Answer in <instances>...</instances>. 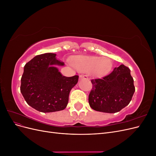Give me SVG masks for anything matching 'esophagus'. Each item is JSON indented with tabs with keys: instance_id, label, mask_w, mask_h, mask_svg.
<instances>
[{
	"instance_id": "1",
	"label": "esophagus",
	"mask_w": 156,
	"mask_h": 156,
	"mask_svg": "<svg viewBox=\"0 0 156 156\" xmlns=\"http://www.w3.org/2000/svg\"><path fill=\"white\" fill-rule=\"evenodd\" d=\"M79 79H88V78L87 77V75H79Z\"/></svg>"
}]
</instances>
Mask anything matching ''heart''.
Wrapping results in <instances>:
<instances>
[{
    "mask_svg": "<svg viewBox=\"0 0 156 156\" xmlns=\"http://www.w3.org/2000/svg\"><path fill=\"white\" fill-rule=\"evenodd\" d=\"M73 66L80 72H90L95 77H103L112 68V60L106 56H79L73 62Z\"/></svg>",
    "mask_w": 156,
    "mask_h": 156,
    "instance_id": "heart-1",
    "label": "heart"
}]
</instances>
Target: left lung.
<instances>
[{
    "mask_svg": "<svg viewBox=\"0 0 156 156\" xmlns=\"http://www.w3.org/2000/svg\"><path fill=\"white\" fill-rule=\"evenodd\" d=\"M92 89L88 96L92 109L107 113L119 112L128 105L135 92L130 69L124 64L102 79L91 80Z\"/></svg>",
    "mask_w": 156,
    "mask_h": 156,
    "instance_id": "1",
    "label": "left lung"
}]
</instances>
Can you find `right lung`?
<instances>
[{
  "label": "right lung",
  "mask_w": 156,
  "mask_h": 156,
  "mask_svg": "<svg viewBox=\"0 0 156 156\" xmlns=\"http://www.w3.org/2000/svg\"><path fill=\"white\" fill-rule=\"evenodd\" d=\"M56 54L37 55L24 67L21 79V92L28 105L42 112L64 110L69 94L78 82L79 76H63L56 66L64 63L56 58Z\"/></svg>",
  "instance_id": "1"
}]
</instances>
